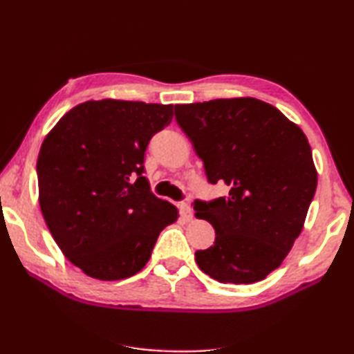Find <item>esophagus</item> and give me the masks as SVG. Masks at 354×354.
Masks as SVG:
<instances>
[{
    "mask_svg": "<svg viewBox=\"0 0 354 354\" xmlns=\"http://www.w3.org/2000/svg\"><path fill=\"white\" fill-rule=\"evenodd\" d=\"M179 212H181V217L187 221L194 217V212H192V207L187 205V203H179Z\"/></svg>",
    "mask_w": 354,
    "mask_h": 354,
    "instance_id": "34e87169",
    "label": "esophagus"
}]
</instances>
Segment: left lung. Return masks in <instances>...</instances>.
Returning a JSON list of instances; mask_svg holds the SVG:
<instances>
[{
  "mask_svg": "<svg viewBox=\"0 0 354 354\" xmlns=\"http://www.w3.org/2000/svg\"><path fill=\"white\" fill-rule=\"evenodd\" d=\"M176 122L205 164L207 181L230 194L195 200L215 242L198 250V267L218 283L251 284L281 266L303 230L317 170L301 129L256 98L175 106Z\"/></svg>",
  "mask_w": 354,
  "mask_h": 354,
  "instance_id": "8db88e82",
  "label": "left lung"
}]
</instances>
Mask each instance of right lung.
<instances>
[{
    "label": "right lung",
    "mask_w": 354,
    "mask_h": 354,
    "mask_svg": "<svg viewBox=\"0 0 354 354\" xmlns=\"http://www.w3.org/2000/svg\"><path fill=\"white\" fill-rule=\"evenodd\" d=\"M173 104L86 101L59 120L37 159L39 203L64 256L95 279L139 273L178 209L143 176L151 137L169 127Z\"/></svg>",
    "instance_id": "obj_1"
}]
</instances>
